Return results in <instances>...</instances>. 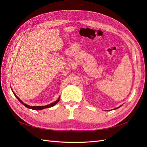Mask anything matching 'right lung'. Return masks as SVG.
Listing matches in <instances>:
<instances>
[{
  "label": "right lung",
  "mask_w": 147,
  "mask_h": 147,
  "mask_svg": "<svg viewBox=\"0 0 147 147\" xmlns=\"http://www.w3.org/2000/svg\"><path fill=\"white\" fill-rule=\"evenodd\" d=\"M13 93H14V92H13ZM14 95L15 96V97H16L17 99L22 104H23L25 107H28V109H30L36 110H42V109H44L51 107L55 105L57 103V102H58L59 101V98L56 101H55V102H53V103H51V104H48V105H45V106H29V105H27V104H26L23 103V102H22V101L18 98V97H17V96L15 94V93H14Z\"/></svg>",
  "instance_id": "right-lung-1"
}]
</instances>
